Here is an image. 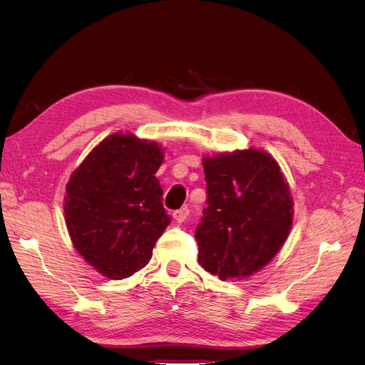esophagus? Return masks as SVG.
Wrapping results in <instances>:
<instances>
[{"label":"esophagus","instance_id":"1","mask_svg":"<svg viewBox=\"0 0 365 365\" xmlns=\"http://www.w3.org/2000/svg\"><path fill=\"white\" fill-rule=\"evenodd\" d=\"M189 215H190V208L182 207L180 210H176V212H173V219L176 220V222H184V220L189 217Z\"/></svg>","mask_w":365,"mask_h":365}]
</instances>
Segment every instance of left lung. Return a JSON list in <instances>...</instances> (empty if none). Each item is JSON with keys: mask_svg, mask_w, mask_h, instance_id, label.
I'll return each instance as SVG.
<instances>
[{"mask_svg": "<svg viewBox=\"0 0 365 365\" xmlns=\"http://www.w3.org/2000/svg\"><path fill=\"white\" fill-rule=\"evenodd\" d=\"M202 165L207 207L195 233L197 260L220 280L251 275L289 235V187L275 160L257 149L204 158Z\"/></svg>", "mask_w": 365, "mask_h": 365, "instance_id": "left-lung-1", "label": "left lung"}]
</instances>
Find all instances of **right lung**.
I'll use <instances>...</instances> for the list:
<instances>
[{"label":"right lung","mask_w":365,"mask_h":365,"mask_svg":"<svg viewBox=\"0 0 365 365\" xmlns=\"http://www.w3.org/2000/svg\"><path fill=\"white\" fill-rule=\"evenodd\" d=\"M161 148L134 135L103 140L71 175L65 222L81 256L108 279L146 267L170 216L157 170Z\"/></svg>","instance_id":"obj_1"}]
</instances>
